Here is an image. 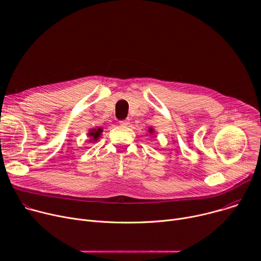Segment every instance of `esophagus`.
I'll list each match as a JSON object with an SVG mask.
<instances>
[{"mask_svg": "<svg viewBox=\"0 0 261 261\" xmlns=\"http://www.w3.org/2000/svg\"><path fill=\"white\" fill-rule=\"evenodd\" d=\"M119 123H120L121 126H128L130 122H129V120H128V119H125V120H120V121H119Z\"/></svg>", "mask_w": 261, "mask_h": 261, "instance_id": "34e87169", "label": "esophagus"}]
</instances>
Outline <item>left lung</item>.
I'll return each instance as SVG.
<instances>
[{"label": "left lung", "instance_id": "left-lung-1", "mask_svg": "<svg viewBox=\"0 0 261 261\" xmlns=\"http://www.w3.org/2000/svg\"><path fill=\"white\" fill-rule=\"evenodd\" d=\"M148 131H149V133H150V134H153V129H152V128H149V130H148Z\"/></svg>", "mask_w": 261, "mask_h": 261}]
</instances>
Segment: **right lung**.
Returning a JSON list of instances; mask_svg holds the SVG:
<instances>
[{
  "instance_id": "right-lung-1",
  "label": "right lung",
  "mask_w": 261,
  "mask_h": 261,
  "mask_svg": "<svg viewBox=\"0 0 261 261\" xmlns=\"http://www.w3.org/2000/svg\"><path fill=\"white\" fill-rule=\"evenodd\" d=\"M102 133V128H96V129H91L88 133V136L90 138V142H96L99 138Z\"/></svg>"
}]
</instances>
